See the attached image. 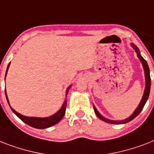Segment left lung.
I'll return each mask as SVG.
<instances>
[{"label":"left lung","mask_w":154,"mask_h":154,"mask_svg":"<svg viewBox=\"0 0 154 154\" xmlns=\"http://www.w3.org/2000/svg\"><path fill=\"white\" fill-rule=\"evenodd\" d=\"M131 46L135 49L137 54V57L140 59V60L142 63V65H143L144 68V71H145V77H146V88H145V91H144L143 97H142V99H141V102L138 105L137 108L136 109V110L134 111V113L130 116L129 117L126 118V119L122 120V121H112V120H109L105 118L102 116V115L100 114V112L97 110L96 107L94 105V112L96 113V115L97 117L100 118L101 120L104 121V122H107V123H110V124H125V123H127V122H130L133 119H134L135 117L137 116V115L141 112V111L142 110L143 107L146 105V101L148 100L149 95V92H150V85H151V80H150V74H149V69L148 64L146 62V60L144 59L142 57H141V53H140V51H139L138 48L134 44H131Z\"/></svg>","instance_id":"8db88e82"}]
</instances>
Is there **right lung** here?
<instances>
[{"mask_svg":"<svg viewBox=\"0 0 154 154\" xmlns=\"http://www.w3.org/2000/svg\"><path fill=\"white\" fill-rule=\"evenodd\" d=\"M9 65H10V63L8 65V67H7V70H6V74H7V72H8V69L9 67ZM5 74V77H6ZM70 87H68L67 91H66V96H67L68 94V91H69V89ZM5 96H6V99H7V101L8 103V97H7V94H6V91H5ZM67 100H65L64 101V104L61 106L60 109L58 110L57 112H56L55 114L52 115L50 117H26V116H24V115L20 114L19 112H17L16 110H14L12 107L11 108V109L13 111L14 113H15L17 116L19 118H20L22 122H24L25 123H26L27 125H30V126L33 127V128H36V129H46V128H49V127H51L54 125L57 124L58 122H60V120L62 119L63 117H64V115L65 113V109H66V105H67ZM8 105H9V103H8ZM10 106V105H9Z\"/></svg>","mask_w":154,"mask_h":154,"instance_id":"obj_1","label":"right lung"}]
</instances>
